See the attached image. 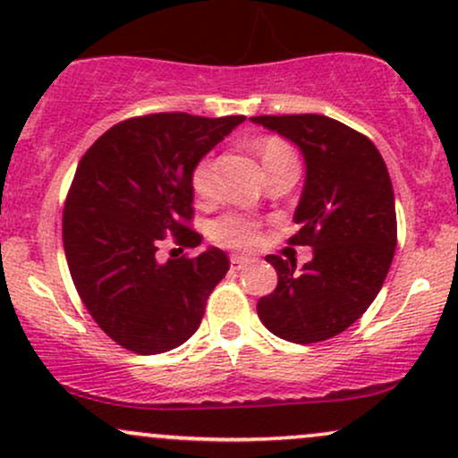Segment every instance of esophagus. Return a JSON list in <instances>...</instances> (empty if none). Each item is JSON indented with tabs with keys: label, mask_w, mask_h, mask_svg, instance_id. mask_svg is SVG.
Here are the masks:
<instances>
[{
	"label": "esophagus",
	"mask_w": 458,
	"mask_h": 458,
	"mask_svg": "<svg viewBox=\"0 0 458 458\" xmlns=\"http://www.w3.org/2000/svg\"><path fill=\"white\" fill-rule=\"evenodd\" d=\"M246 265H250V259H248V257H238V255L231 257V269H235V272L244 269Z\"/></svg>",
	"instance_id": "34e87169"
}]
</instances>
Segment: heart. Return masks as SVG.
I'll return each instance as SVG.
<instances>
[{"mask_svg": "<svg viewBox=\"0 0 458 458\" xmlns=\"http://www.w3.org/2000/svg\"><path fill=\"white\" fill-rule=\"evenodd\" d=\"M259 159L263 163L265 174H269L276 167L284 165V163L295 161V155H293V150L282 140L265 138L259 144ZM191 186H193V193L199 199H210L214 195L210 157H203L201 161H197L193 172H191ZM210 235L214 242L229 248H252L261 240V235H259V220L238 212H227L216 220H212Z\"/></svg>", "mask_w": 458, "mask_h": 458, "instance_id": "heart-1", "label": "heart"}]
</instances>
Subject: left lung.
Listing matches in <instances>:
<instances>
[{
  "mask_svg": "<svg viewBox=\"0 0 458 458\" xmlns=\"http://www.w3.org/2000/svg\"><path fill=\"white\" fill-rule=\"evenodd\" d=\"M299 146L306 184L295 210L301 229L289 240L314 259L265 257L278 286L257 303L261 323L295 344L325 342L359 320L380 293L397 246L391 176L363 133L323 114L252 116Z\"/></svg>",
  "mask_w": 458,
  "mask_h": 458,
  "instance_id": "8db88e82",
  "label": "left lung"
}]
</instances>
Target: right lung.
I'll return each mask as SVG.
<instances>
[{"mask_svg":"<svg viewBox=\"0 0 458 458\" xmlns=\"http://www.w3.org/2000/svg\"><path fill=\"white\" fill-rule=\"evenodd\" d=\"M246 116L184 112L133 116L84 152L67 191L64 248L73 286L118 346L159 354L197 331L214 286L229 272L218 248L157 261L165 235L197 248L191 172ZM180 248V250H182Z\"/></svg>","mask_w":458,"mask_h":458,"instance_id":"right-lung-1","label":"right lung"}]
</instances>
